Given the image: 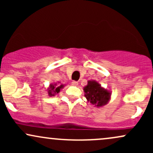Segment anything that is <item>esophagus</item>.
Masks as SVG:
<instances>
[{"instance_id":"1","label":"esophagus","mask_w":153,"mask_h":153,"mask_svg":"<svg viewBox=\"0 0 153 153\" xmlns=\"http://www.w3.org/2000/svg\"><path fill=\"white\" fill-rule=\"evenodd\" d=\"M72 85H74V86H78V82L73 81V82H72Z\"/></svg>"}]
</instances>
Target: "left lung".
<instances>
[{
    "label": "left lung",
    "instance_id": "8db88e82",
    "mask_svg": "<svg viewBox=\"0 0 153 153\" xmlns=\"http://www.w3.org/2000/svg\"><path fill=\"white\" fill-rule=\"evenodd\" d=\"M83 91L88 102L98 108L106 105L111 96V92L109 90L104 88L95 80H88L87 85L83 88Z\"/></svg>",
    "mask_w": 153,
    "mask_h": 153
}]
</instances>
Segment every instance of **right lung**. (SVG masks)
Listing matches in <instances>:
<instances>
[{"mask_svg": "<svg viewBox=\"0 0 153 153\" xmlns=\"http://www.w3.org/2000/svg\"><path fill=\"white\" fill-rule=\"evenodd\" d=\"M65 85L60 83V82H53V83L50 84V85L47 89L49 96H54L56 94H59V91L65 87Z\"/></svg>", "mask_w": 153, "mask_h": 153, "instance_id": "right-lung-1", "label": "right lung"}]
</instances>
